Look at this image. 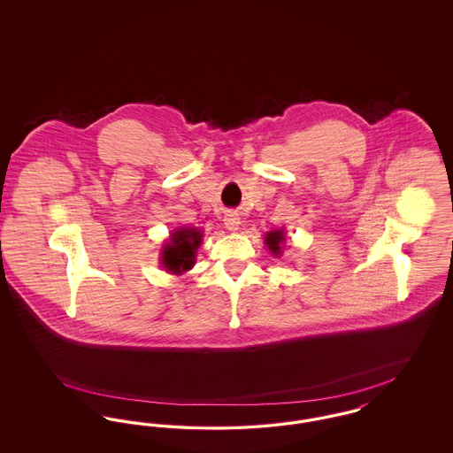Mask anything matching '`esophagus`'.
Listing matches in <instances>:
<instances>
[{
  "label": "esophagus",
  "instance_id": "obj_1",
  "mask_svg": "<svg viewBox=\"0 0 453 453\" xmlns=\"http://www.w3.org/2000/svg\"><path fill=\"white\" fill-rule=\"evenodd\" d=\"M224 224H226V227L229 231H237L241 220H239V216H237L236 212H227L226 217H224Z\"/></svg>",
  "mask_w": 453,
  "mask_h": 453
}]
</instances>
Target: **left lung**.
Wrapping results in <instances>:
<instances>
[{
    "label": "left lung",
    "mask_w": 453,
    "mask_h": 453,
    "mask_svg": "<svg viewBox=\"0 0 453 453\" xmlns=\"http://www.w3.org/2000/svg\"><path fill=\"white\" fill-rule=\"evenodd\" d=\"M283 231H272V233H268L266 237H265V241H266V246L272 250V253H275V255H279L280 253V242H283Z\"/></svg>",
    "instance_id": "left-lung-1"
}]
</instances>
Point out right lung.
<instances>
[{
  "label": "right lung",
  "instance_id": "obj_1",
  "mask_svg": "<svg viewBox=\"0 0 453 453\" xmlns=\"http://www.w3.org/2000/svg\"><path fill=\"white\" fill-rule=\"evenodd\" d=\"M202 241V234L196 229L181 227L173 233L172 241L163 250V265L168 272L180 275L194 266L195 251Z\"/></svg>",
  "mask_w": 453,
  "mask_h": 453
}]
</instances>
